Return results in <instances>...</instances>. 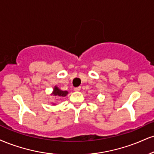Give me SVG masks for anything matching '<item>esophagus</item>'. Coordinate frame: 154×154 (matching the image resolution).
Segmentation results:
<instances>
[{
	"label": "esophagus",
	"instance_id": "obj_1",
	"mask_svg": "<svg viewBox=\"0 0 154 154\" xmlns=\"http://www.w3.org/2000/svg\"><path fill=\"white\" fill-rule=\"evenodd\" d=\"M74 90H75V91H79L81 90V88L80 87H77V88H75Z\"/></svg>",
	"mask_w": 154,
	"mask_h": 154
}]
</instances>
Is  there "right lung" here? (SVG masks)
<instances>
[{
	"mask_svg": "<svg viewBox=\"0 0 154 154\" xmlns=\"http://www.w3.org/2000/svg\"><path fill=\"white\" fill-rule=\"evenodd\" d=\"M68 94L67 91H62L59 90L57 87H55L53 91V95L54 96H60V97H64Z\"/></svg>",
	"mask_w": 154,
	"mask_h": 154,
	"instance_id": "obj_1",
	"label": "right lung"
}]
</instances>
